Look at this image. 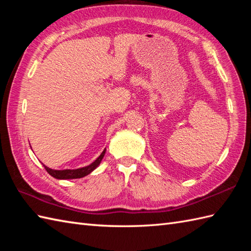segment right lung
Instances as JSON below:
<instances>
[{
    "label": "right lung",
    "instance_id": "add662e5",
    "mask_svg": "<svg viewBox=\"0 0 251 251\" xmlns=\"http://www.w3.org/2000/svg\"><path fill=\"white\" fill-rule=\"evenodd\" d=\"M105 154V149L102 151V153L100 154V155L95 159V161L89 164L88 166H85V167H81V168H77V169H63V170H57V169H51L50 167L43 166L45 167L46 172L49 173L51 177H54L56 179H59V180H67V179H78V178H83L85 176L89 175L90 173L97 168L101 161H102V158Z\"/></svg>",
    "mask_w": 251,
    "mask_h": 251
}]
</instances>
